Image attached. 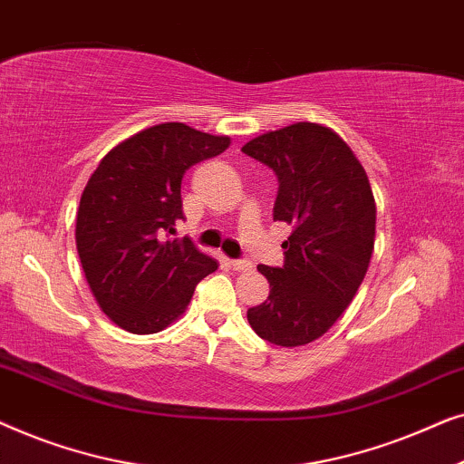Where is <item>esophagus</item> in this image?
Wrapping results in <instances>:
<instances>
[{
    "label": "esophagus",
    "mask_w": 464,
    "mask_h": 464,
    "mask_svg": "<svg viewBox=\"0 0 464 464\" xmlns=\"http://www.w3.org/2000/svg\"><path fill=\"white\" fill-rule=\"evenodd\" d=\"M230 266L237 272H249V270H253V264L249 262V259H230Z\"/></svg>",
    "instance_id": "esophagus-1"
}]
</instances>
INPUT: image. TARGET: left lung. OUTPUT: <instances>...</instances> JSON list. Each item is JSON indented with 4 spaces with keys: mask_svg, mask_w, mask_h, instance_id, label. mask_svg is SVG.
<instances>
[{
    "mask_svg": "<svg viewBox=\"0 0 464 464\" xmlns=\"http://www.w3.org/2000/svg\"><path fill=\"white\" fill-rule=\"evenodd\" d=\"M278 177L275 221L291 227L285 266H257L268 300L246 310L259 338L304 346L327 334L370 268L376 200L365 169L338 132L295 122L243 145Z\"/></svg>",
    "mask_w": 464,
    "mask_h": 464,
    "instance_id": "8db88e82",
    "label": "left lung"
}]
</instances>
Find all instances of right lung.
<instances>
[{"label": "right lung", "instance_id": "1", "mask_svg": "<svg viewBox=\"0 0 464 464\" xmlns=\"http://www.w3.org/2000/svg\"><path fill=\"white\" fill-rule=\"evenodd\" d=\"M230 137L183 122L150 126L99 162L80 198L75 245L99 308L130 334H156L186 313L218 262L189 238H167L183 219L181 179Z\"/></svg>", "mask_w": 464, "mask_h": 464}]
</instances>
